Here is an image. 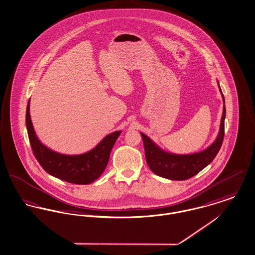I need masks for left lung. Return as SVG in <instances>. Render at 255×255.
Instances as JSON below:
<instances>
[{
    "label": "left lung",
    "mask_w": 255,
    "mask_h": 255,
    "mask_svg": "<svg viewBox=\"0 0 255 255\" xmlns=\"http://www.w3.org/2000/svg\"><path fill=\"white\" fill-rule=\"evenodd\" d=\"M220 87V84H219ZM220 91L221 92V87ZM223 100V113L221 121L220 132L214 143L200 153L189 154H175L161 150L153 141L141 132L144 143L146 161L154 174L174 181L187 180L198 174L209 165L219 153L224 138V120H225V102Z\"/></svg>",
    "instance_id": "1"
}]
</instances>
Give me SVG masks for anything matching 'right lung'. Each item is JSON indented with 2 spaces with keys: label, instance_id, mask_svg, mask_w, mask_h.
<instances>
[{
  "label": "right lung",
  "instance_id": "add662e5",
  "mask_svg": "<svg viewBox=\"0 0 255 255\" xmlns=\"http://www.w3.org/2000/svg\"><path fill=\"white\" fill-rule=\"evenodd\" d=\"M26 127L34 155L48 174L76 185H88L96 181L105 169L111 150L122 131L105 136L91 151L82 154L68 155L57 153L44 146L34 132L30 116V101L26 110Z\"/></svg>",
  "mask_w": 255,
  "mask_h": 255
}]
</instances>
